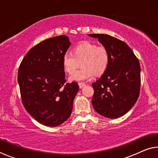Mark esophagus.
<instances>
[{
    "instance_id": "34e87169",
    "label": "esophagus",
    "mask_w": 158,
    "mask_h": 158,
    "mask_svg": "<svg viewBox=\"0 0 158 158\" xmlns=\"http://www.w3.org/2000/svg\"><path fill=\"white\" fill-rule=\"evenodd\" d=\"M79 85L80 89H81V88H83L84 86V85H85V83H83V82H79Z\"/></svg>"
}]
</instances>
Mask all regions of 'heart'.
Segmentation results:
<instances>
[{
    "mask_svg": "<svg viewBox=\"0 0 158 158\" xmlns=\"http://www.w3.org/2000/svg\"><path fill=\"white\" fill-rule=\"evenodd\" d=\"M81 63L82 68L69 77L70 81H81L91 79L94 74H102L109 64V53L104 46L85 42L77 45L73 53H65L62 59L63 68L65 73L73 74Z\"/></svg>",
    "mask_w": 158,
    "mask_h": 158,
    "instance_id": "b5f03b06",
    "label": "heart"
}]
</instances>
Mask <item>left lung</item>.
<instances>
[{"label":"left lung","instance_id":"1","mask_svg":"<svg viewBox=\"0 0 158 158\" xmlns=\"http://www.w3.org/2000/svg\"><path fill=\"white\" fill-rule=\"evenodd\" d=\"M107 49L109 64L100 79L92 84V104L99 114L109 118L123 116L139 95L141 68L138 58L123 41L106 34H89Z\"/></svg>","mask_w":158,"mask_h":158}]
</instances>
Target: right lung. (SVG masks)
<instances>
[{"instance_id":"right-lung-1","label":"right lung","mask_w":158,"mask_h":158,"mask_svg":"<svg viewBox=\"0 0 158 158\" xmlns=\"http://www.w3.org/2000/svg\"><path fill=\"white\" fill-rule=\"evenodd\" d=\"M70 44L66 35L45 40L28 51L19 68L23 105L46 126H58L70 116L79 89L77 82L65 83L62 59Z\"/></svg>"}]
</instances>
